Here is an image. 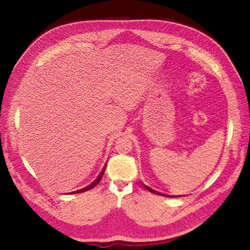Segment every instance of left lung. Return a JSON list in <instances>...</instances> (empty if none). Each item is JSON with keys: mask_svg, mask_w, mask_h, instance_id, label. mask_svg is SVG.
<instances>
[{"mask_svg": "<svg viewBox=\"0 0 250 250\" xmlns=\"http://www.w3.org/2000/svg\"><path fill=\"white\" fill-rule=\"evenodd\" d=\"M145 188H147V190L151 193H153L155 195H160V196H165V197H169V198H175V197H178V196H175V195H168V194H164V193H161V192H157L155 190H153V188H149L148 186H145Z\"/></svg>", "mask_w": 250, "mask_h": 250, "instance_id": "obj_1", "label": "left lung"}]
</instances>
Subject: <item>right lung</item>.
I'll list each match as a JSON object with an SVG mask.
<instances>
[{
    "label": "right lung",
    "instance_id": "right-lung-1",
    "mask_svg": "<svg viewBox=\"0 0 250 250\" xmlns=\"http://www.w3.org/2000/svg\"><path fill=\"white\" fill-rule=\"evenodd\" d=\"M104 171H105V168L101 171V173L99 174V176L97 177V179H95L92 184L90 185H88L86 188H80V190H78V191H74V192H72V194H78V193H82V192H85V191H88V190H90V188H95L98 184L100 183V180H101V178H102V176H103V174H104Z\"/></svg>",
    "mask_w": 250,
    "mask_h": 250
}]
</instances>
